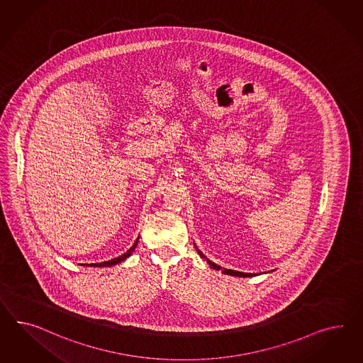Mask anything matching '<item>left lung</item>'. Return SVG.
<instances>
[{"instance_id": "8db88e82", "label": "left lung", "mask_w": 363, "mask_h": 363, "mask_svg": "<svg viewBox=\"0 0 363 363\" xmlns=\"http://www.w3.org/2000/svg\"><path fill=\"white\" fill-rule=\"evenodd\" d=\"M196 251H198V254L201 257H205V255L196 248ZM207 260V263L210 264V267L213 268V269H216V271H219L222 267H219V265L216 264V263H213V262H210L207 257H205ZM223 274H231V276H238V277H251V276H255V274H245V272H239V271H234V269H223Z\"/></svg>"}]
</instances>
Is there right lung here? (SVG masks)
<instances>
[{
  "instance_id": "1",
  "label": "right lung",
  "mask_w": 363,
  "mask_h": 363,
  "mask_svg": "<svg viewBox=\"0 0 363 363\" xmlns=\"http://www.w3.org/2000/svg\"><path fill=\"white\" fill-rule=\"evenodd\" d=\"M138 238L136 239V242H135V245H132L129 250H128L125 254H123V255L118 256V257H115V259H111V260H108V262H103V263H94V264H89L91 267H111V265L118 264V263H121V262H124L127 257L132 255V252L135 251V248H136V245H138Z\"/></svg>"
}]
</instances>
